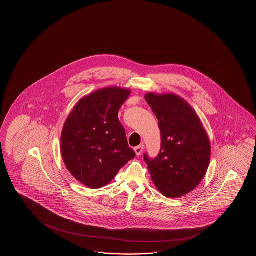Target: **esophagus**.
Listing matches in <instances>:
<instances>
[{"instance_id":"esophagus-1","label":"esophagus","mask_w":256,"mask_h":256,"mask_svg":"<svg viewBox=\"0 0 256 256\" xmlns=\"http://www.w3.org/2000/svg\"><path fill=\"white\" fill-rule=\"evenodd\" d=\"M144 144H140V146H136L134 148V151H136V154L137 156H141L142 152H144Z\"/></svg>"}]
</instances>
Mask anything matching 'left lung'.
<instances>
[{
	"label": "left lung",
	"instance_id": "8db88e82",
	"mask_svg": "<svg viewBox=\"0 0 256 256\" xmlns=\"http://www.w3.org/2000/svg\"><path fill=\"white\" fill-rule=\"evenodd\" d=\"M144 98L158 120L161 150L154 159L144 154L154 184L174 198L195 190L207 173L212 147L196 112L174 93H147Z\"/></svg>",
	"mask_w": 256,
	"mask_h": 256
}]
</instances>
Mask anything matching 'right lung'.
I'll return each mask as SVG.
<instances>
[{"instance_id":"obj_1","label":"right lung","mask_w":256,"mask_h":256,"mask_svg":"<svg viewBox=\"0 0 256 256\" xmlns=\"http://www.w3.org/2000/svg\"><path fill=\"white\" fill-rule=\"evenodd\" d=\"M130 90L104 88L80 98L61 134V154L70 174L93 190L110 183L136 152L118 114Z\"/></svg>"}]
</instances>
